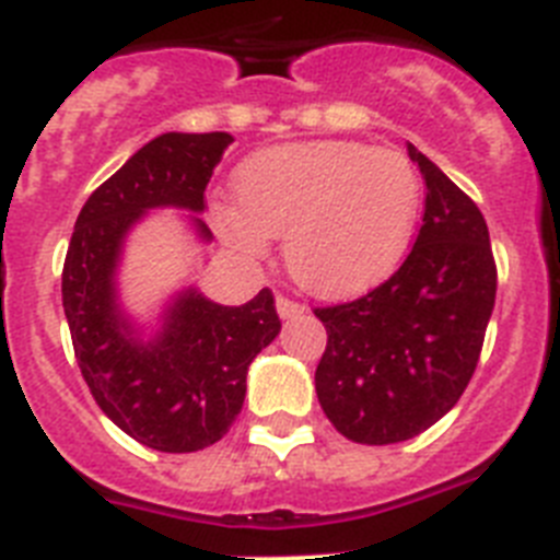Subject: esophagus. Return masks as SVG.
Returning <instances> with one entry per match:
<instances>
[{
    "instance_id": "1",
    "label": "esophagus",
    "mask_w": 560,
    "mask_h": 560,
    "mask_svg": "<svg viewBox=\"0 0 560 560\" xmlns=\"http://www.w3.org/2000/svg\"><path fill=\"white\" fill-rule=\"evenodd\" d=\"M277 314L283 316V319H296V316L305 314V305L296 303V300H291V296L280 294L277 296Z\"/></svg>"
}]
</instances>
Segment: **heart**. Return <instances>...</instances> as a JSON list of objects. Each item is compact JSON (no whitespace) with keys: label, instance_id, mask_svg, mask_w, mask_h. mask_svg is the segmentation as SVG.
I'll return each instance as SVG.
<instances>
[{"label":"heart","instance_id":"heart-1","mask_svg":"<svg viewBox=\"0 0 560 560\" xmlns=\"http://www.w3.org/2000/svg\"><path fill=\"white\" fill-rule=\"evenodd\" d=\"M235 210L215 212L230 246L249 257L285 237V266L303 289L353 296L407 255L420 179L395 148L323 140L255 153L235 176Z\"/></svg>","mask_w":560,"mask_h":560}]
</instances>
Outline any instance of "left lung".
<instances>
[{"label": "left lung", "instance_id": "1", "mask_svg": "<svg viewBox=\"0 0 560 560\" xmlns=\"http://www.w3.org/2000/svg\"><path fill=\"white\" fill-rule=\"evenodd\" d=\"M427 210L412 252L353 303L314 308L328 330L316 398L353 443L387 446L434 427L465 393L497 300L482 212L415 145Z\"/></svg>", "mask_w": 560, "mask_h": 560}]
</instances>
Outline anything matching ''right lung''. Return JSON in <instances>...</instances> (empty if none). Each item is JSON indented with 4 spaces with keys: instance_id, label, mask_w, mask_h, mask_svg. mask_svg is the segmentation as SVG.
Listing matches in <instances>:
<instances>
[{
    "instance_id": "right-lung-1",
    "label": "right lung",
    "mask_w": 560,
    "mask_h": 560,
    "mask_svg": "<svg viewBox=\"0 0 560 560\" xmlns=\"http://www.w3.org/2000/svg\"><path fill=\"white\" fill-rule=\"evenodd\" d=\"M230 142L224 131H171L142 145L89 196L63 260V314L89 393L128 438L156 452L219 443L244 407L252 359L280 334L269 289L237 308L185 291L148 345L117 311L114 269L126 232L153 207L205 210L212 167ZM196 230L212 237L201 219Z\"/></svg>"
}]
</instances>
